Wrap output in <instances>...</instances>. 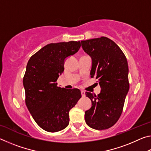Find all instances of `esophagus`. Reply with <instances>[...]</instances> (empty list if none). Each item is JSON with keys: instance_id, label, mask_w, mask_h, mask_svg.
<instances>
[{"instance_id": "esophagus-1", "label": "esophagus", "mask_w": 151, "mask_h": 151, "mask_svg": "<svg viewBox=\"0 0 151 151\" xmlns=\"http://www.w3.org/2000/svg\"><path fill=\"white\" fill-rule=\"evenodd\" d=\"M81 94H82V96H83V97H84V96H85V91H81Z\"/></svg>"}]
</instances>
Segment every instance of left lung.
Listing matches in <instances>:
<instances>
[{"instance_id": "left-lung-1", "label": "left lung", "mask_w": 151, "mask_h": 151, "mask_svg": "<svg viewBox=\"0 0 151 151\" xmlns=\"http://www.w3.org/2000/svg\"><path fill=\"white\" fill-rule=\"evenodd\" d=\"M83 49L92 58L91 76L98 79L101 87L98 95L86 92L91 108L85 111L86 123L96 130L111 128L121 116L129 90L127 58L115 42L109 38L82 40Z\"/></svg>"}]
</instances>
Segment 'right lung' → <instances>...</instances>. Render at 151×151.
<instances>
[{"instance_id": "obj_1", "label": "right lung", "mask_w": 151, "mask_h": 151, "mask_svg": "<svg viewBox=\"0 0 151 151\" xmlns=\"http://www.w3.org/2000/svg\"><path fill=\"white\" fill-rule=\"evenodd\" d=\"M80 41L50 43L33 55L23 77L25 103L39 126L50 132L60 131L69 123V111L81 98L78 88L57 86L66 58L78 52Z\"/></svg>"}]
</instances>
